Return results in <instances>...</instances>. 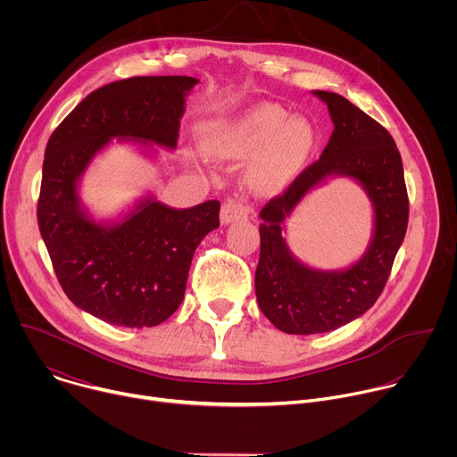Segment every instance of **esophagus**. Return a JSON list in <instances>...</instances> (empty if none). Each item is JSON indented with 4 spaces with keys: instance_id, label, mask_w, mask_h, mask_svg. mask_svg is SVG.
<instances>
[{
    "instance_id": "esophagus-1",
    "label": "esophagus",
    "mask_w": 457,
    "mask_h": 457,
    "mask_svg": "<svg viewBox=\"0 0 457 457\" xmlns=\"http://www.w3.org/2000/svg\"><path fill=\"white\" fill-rule=\"evenodd\" d=\"M251 213H253V210H251V206L245 204L244 199L233 197V199H228V201L222 204V210H220V222H222V224H231V222L247 219Z\"/></svg>"
}]
</instances>
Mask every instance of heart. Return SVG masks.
<instances>
[{
	"mask_svg": "<svg viewBox=\"0 0 457 457\" xmlns=\"http://www.w3.org/2000/svg\"><path fill=\"white\" fill-rule=\"evenodd\" d=\"M204 145L222 157L254 154L247 179L256 187H271L296 173L312 145L311 126L277 104L254 106L235 117L204 126Z\"/></svg>",
	"mask_w": 457,
	"mask_h": 457,
	"instance_id": "heart-1",
	"label": "heart"
}]
</instances>
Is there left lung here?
Segmentation results:
<instances>
[{"label": "left lung", "instance_id": "1", "mask_svg": "<svg viewBox=\"0 0 457 457\" xmlns=\"http://www.w3.org/2000/svg\"><path fill=\"white\" fill-rule=\"evenodd\" d=\"M312 94L328 104L335 124L331 139L320 159L260 212L256 302L275 328L287 335L329 333L369 311L386 284L409 222L403 162L395 139L344 96L325 90ZM337 176H347L364 187L375 226L366 253L354 265L325 272L298 261L281 235L304 195Z\"/></svg>", "mask_w": 457, "mask_h": 457}]
</instances>
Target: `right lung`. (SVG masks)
Returning <instances> with one entry per match:
<instances>
[{
	"label": "right lung",
	"instance_id": "add662e5",
	"mask_svg": "<svg viewBox=\"0 0 457 457\" xmlns=\"http://www.w3.org/2000/svg\"><path fill=\"white\" fill-rule=\"evenodd\" d=\"M199 79L145 76L110 83L87 96L50 136L37 224L57 280L92 316L119 328H154L182 303L191 258L219 228V201L187 210L139 199L117 220H96L79 182L112 139L175 150L186 97Z\"/></svg>",
	"mask_w": 457,
	"mask_h": 457
}]
</instances>
